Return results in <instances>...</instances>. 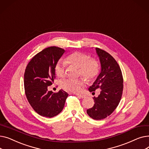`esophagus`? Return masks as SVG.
<instances>
[{
	"mask_svg": "<svg viewBox=\"0 0 149 149\" xmlns=\"http://www.w3.org/2000/svg\"><path fill=\"white\" fill-rule=\"evenodd\" d=\"M76 95L78 96V97H80V98H85V97H86L84 95H83V94H76Z\"/></svg>",
	"mask_w": 149,
	"mask_h": 149,
	"instance_id": "obj_1",
	"label": "esophagus"
}]
</instances>
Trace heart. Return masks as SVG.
<instances>
[{
	"mask_svg": "<svg viewBox=\"0 0 149 149\" xmlns=\"http://www.w3.org/2000/svg\"><path fill=\"white\" fill-rule=\"evenodd\" d=\"M68 63L80 68V75H83L88 79L91 80L98 75L99 72V65L97 61L93 58H89L88 55L81 52H74L67 57ZM67 63L66 61L60 60L55 67V71L60 77L66 75ZM86 84V80L83 78L79 79H68L63 81L61 86L64 89L72 92H80Z\"/></svg>",
	"mask_w": 149,
	"mask_h": 149,
	"instance_id": "1",
	"label": "heart"
}]
</instances>
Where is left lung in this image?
Wrapping results in <instances>:
<instances>
[{
  "instance_id": "1",
  "label": "left lung",
  "mask_w": 149,
  "mask_h": 149,
  "mask_svg": "<svg viewBox=\"0 0 149 149\" xmlns=\"http://www.w3.org/2000/svg\"><path fill=\"white\" fill-rule=\"evenodd\" d=\"M100 59L101 72L96 80L89 87L93 93L100 89V94L93 98L94 105L87 110V113L93 120H100L110 115L119 104L123 90V78L118 63L108 52L96 48Z\"/></svg>"
}]
</instances>
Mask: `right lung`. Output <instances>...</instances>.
<instances>
[{"instance_id":"right-lung-1","label":"right lung","mask_w":149,"mask_h":149,"mask_svg":"<svg viewBox=\"0 0 149 149\" xmlns=\"http://www.w3.org/2000/svg\"><path fill=\"white\" fill-rule=\"evenodd\" d=\"M65 50L56 46L45 48L37 54L28 64L24 74L25 94L29 103L40 115L52 118L64 107L68 93L48 91L56 79L55 67Z\"/></svg>"}]
</instances>
